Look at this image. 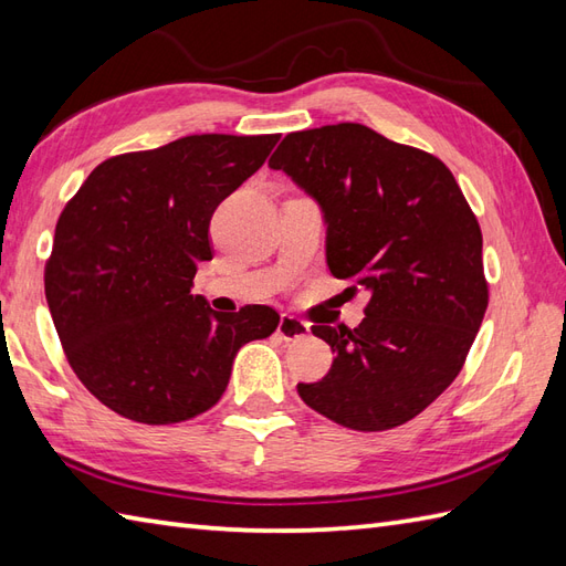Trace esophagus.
Returning a JSON list of instances; mask_svg holds the SVG:
<instances>
[{
  "label": "esophagus",
  "mask_w": 566,
  "mask_h": 566,
  "mask_svg": "<svg viewBox=\"0 0 566 566\" xmlns=\"http://www.w3.org/2000/svg\"><path fill=\"white\" fill-rule=\"evenodd\" d=\"M276 333L282 335V340H302L311 333V326L306 321L296 318L292 314H282L280 326H276Z\"/></svg>",
  "instance_id": "34e87169"
}]
</instances>
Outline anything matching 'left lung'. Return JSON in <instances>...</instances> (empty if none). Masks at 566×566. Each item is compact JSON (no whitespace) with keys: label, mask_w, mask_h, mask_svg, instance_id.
Segmentation results:
<instances>
[{"label":"left lung","mask_w":566,"mask_h":566,"mask_svg":"<svg viewBox=\"0 0 566 566\" xmlns=\"http://www.w3.org/2000/svg\"><path fill=\"white\" fill-rule=\"evenodd\" d=\"M270 167L321 203L333 276L371 292L357 328H311L335 359L298 396L353 430L403 426L460 375L486 314L474 211L436 155L363 124L286 134Z\"/></svg>","instance_id":"left-lung-1"}]
</instances>
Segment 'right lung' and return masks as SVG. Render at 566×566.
<instances>
[{"instance_id":"right-lung-1","label":"right lung","mask_w":566,"mask_h":566,"mask_svg":"<svg viewBox=\"0 0 566 566\" xmlns=\"http://www.w3.org/2000/svg\"><path fill=\"white\" fill-rule=\"evenodd\" d=\"M280 134H201L114 155L60 213L45 298L92 396L136 423L170 426L221 399L235 353L280 326L270 306L216 314L191 294L211 260L216 207L255 175Z\"/></svg>"}]
</instances>
